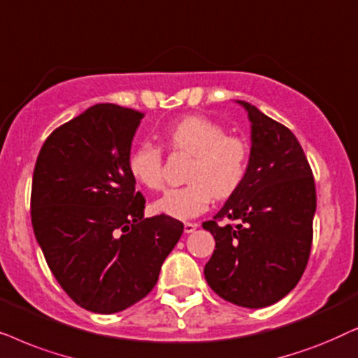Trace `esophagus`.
<instances>
[{
  "instance_id": "obj_1",
  "label": "esophagus",
  "mask_w": 358,
  "mask_h": 358,
  "mask_svg": "<svg viewBox=\"0 0 358 358\" xmlns=\"http://www.w3.org/2000/svg\"><path fill=\"white\" fill-rule=\"evenodd\" d=\"M198 229V224L196 222H185V232L187 234H192V232H194Z\"/></svg>"
}]
</instances>
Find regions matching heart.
<instances>
[{"label":"heart","instance_id":"heart-1","mask_svg":"<svg viewBox=\"0 0 358 358\" xmlns=\"http://www.w3.org/2000/svg\"><path fill=\"white\" fill-rule=\"evenodd\" d=\"M165 142L171 152L193 155V160L187 171L188 183L157 199V213L187 221L206 211L213 198L232 196L244 183L250 149L241 137L227 136L221 124L203 116H187L166 127ZM127 170L141 187L160 189L164 187L160 147L141 142L129 154Z\"/></svg>","mask_w":358,"mask_h":358}]
</instances>
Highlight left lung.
Wrapping results in <instances>:
<instances>
[{"instance_id": "8db88e82", "label": "left lung", "mask_w": 358, "mask_h": 358, "mask_svg": "<svg viewBox=\"0 0 358 358\" xmlns=\"http://www.w3.org/2000/svg\"><path fill=\"white\" fill-rule=\"evenodd\" d=\"M250 160L241 188L213 221L216 241L204 278L213 292L242 308H265L296 287L308 265L316 187L303 147L283 124L247 101ZM222 218L237 224H219Z\"/></svg>"}]
</instances>
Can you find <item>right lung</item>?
<instances>
[{
    "instance_id": "right-lung-1",
    "label": "right lung",
    "mask_w": 358,
    "mask_h": 358,
    "mask_svg": "<svg viewBox=\"0 0 358 358\" xmlns=\"http://www.w3.org/2000/svg\"><path fill=\"white\" fill-rule=\"evenodd\" d=\"M142 117L94 104L57 127L36 162V239L64 292L92 313H119L145 298L183 234L178 219L144 217L145 198L127 170Z\"/></svg>"
}]
</instances>
